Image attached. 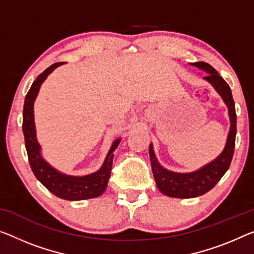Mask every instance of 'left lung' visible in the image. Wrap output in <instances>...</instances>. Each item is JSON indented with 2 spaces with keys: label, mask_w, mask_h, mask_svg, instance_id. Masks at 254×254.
I'll use <instances>...</instances> for the list:
<instances>
[{
  "label": "left lung",
  "mask_w": 254,
  "mask_h": 254,
  "mask_svg": "<svg viewBox=\"0 0 254 254\" xmlns=\"http://www.w3.org/2000/svg\"><path fill=\"white\" fill-rule=\"evenodd\" d=\"M190 64L201 70H204L208 73L204 77V79L212 85L222 97L225 104L227 105L229 119H231V129L228 132L227 142H226L224 151L208 165L203 166L196 171H192V173L181 174L167 170L159 163L154 154L153 145L150 144L149 153L152 171H153V176L159 190L168 196L178 198L196 197L213 189L231 166L234 149H235L236 112L231 87L224 80V78L219 76L217 70L212 68L209 64L200 61Z\"/></svg>",
  "instance_id": "1"
}]
</instances>
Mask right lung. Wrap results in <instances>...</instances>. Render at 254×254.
Returning a JSON list of instances; mask_svg holds the SVG:
<instances>
[{"label": "right lung", "mask_w": 254, "mask_h": 254, "mask_svg": "<svg viewBox=\"0 0 254 254\" xmlns=\"http://www.w3.org/2000/svg\"><path fill=\"white\" fill-rule=\"evenodd\" d=\"M62 64L64 62H58L44 70L36 78V80L34 81L32 87L27 93L22 115V131L25 136V145L27 154H28L29 165L34 175L51 193H53L58 197L64 198V200H87V198L100 196L107 189L111 175L114 151L118 147L120 138L116 139L112 143L111 149L109 151L102 167L95 173L86 175V176H69V175L62 174L43 159L41 154V145L37 142L36 129H35L34 102L43 81L54 69Z\"/></svg>", "instance_id": "add662e5"}]
</instances>
